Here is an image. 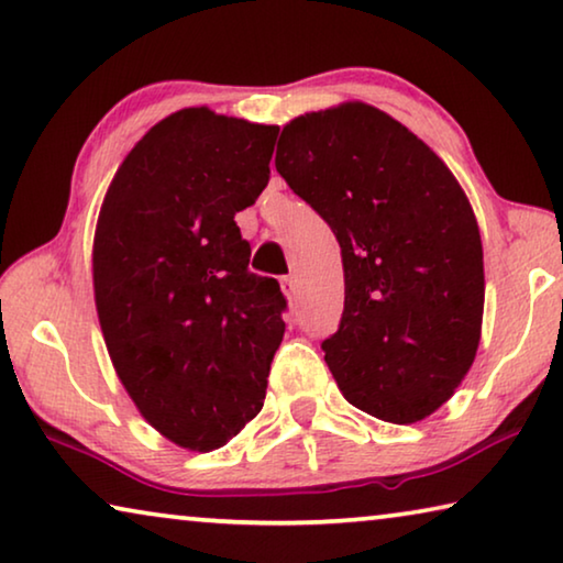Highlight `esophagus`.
I'll return each mask as SVG.
<instances>
[{
	"label": "esophagus",
	"mask_w": 563,
	"mask_h": 563,
	"mask_svg": "<svg viewBox=\"0 0 563 563\" xmlns=\"http://www.w3.org/2000/svg\"><path fill=\"white\" fill-rule=\"evenodd\" d=\"M280 288L288 298H292L298 292V280L292 278V275H285V278H280Z\"/></svg>",
	"instance_id": "1"
}]
</instances>
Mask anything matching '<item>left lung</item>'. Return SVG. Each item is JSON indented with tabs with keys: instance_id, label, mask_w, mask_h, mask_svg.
<instances>
[{
	"instance_id": "1",
	"label": "left lung",
	"mask_w": 563,
	"mask_h": 563,
	"mask_svg": "<svg viewBox=\"0 0 563 563\" xmlns=\"http://www.w3.org/2000/svg\"><path fill=\"white\" fill-rule=\"evenodd\" d=\"M275 167L343 255L341 328L323 341L347 404L408 426L449 400L476 358L484 247L443 159L378 107L343 102L283 128Z\"/></svg>"
}]
</instances>
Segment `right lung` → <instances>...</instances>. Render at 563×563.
<instances>
[{
  "mask_svg": "<svg viewBox=\"0 0 563 563\" xmlns=\"http://www.w3.org/2000/svg\"><path fill=\"white\" fill-rule=\"evenodd\" d=\"M275 124L185 107L114 173L92 245L95 306L142 418L183 449L225 445L261 413L285 298L250 273L235 216L271 180Z\"/></svg>",
  "mask_w": 563,
  "mask_h": 563,
  "instance_id": "right-lung-1",
  "label": "right lung"
}]
</instances>
